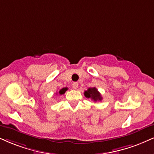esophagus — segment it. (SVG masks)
Listing matches in <instances>:
<instances>
[{"mask_svg":"<svg viewBox=\"0 0 154 154\" xmlns=\"http://www.w3.org/2000/svg\"><path fill=\"white\" fill-rule=\"evenodd\" d=\"M73 87L74 89H77L78 87H79V83L74 82V83H73Z\"/></svg>","mask_w":154,"mask_h":154,"instance_id":"34e87169","label":"esophagus"}]
</instances>
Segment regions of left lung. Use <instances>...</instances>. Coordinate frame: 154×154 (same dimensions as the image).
Instances as JSON below:
<instances>
[{"label": "left lung", "mask_w": 154, "mask_h": 154, "mask_svg": "<svg viewBox=\"0 0 154 154\" xmlns=\"http://www.w3.org/2000/svg\"><path fill=\"white\" fill-rule=\"evenodd\" d=\"M84 96L86 98H91L94 101H100L102 100V97L100 96V94L98 91V90L95 87L94 88H88L87 91H85Z\"/></svg>", "instance_id": "8db88e82"}]
</instances>
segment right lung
I'll use <instances>...</instances> for the list:
<instances>
[{"label": "right lung", "instance_id": "obj_1", "mask_svg": "<svg viewBox=\"0 0 154 154\" xmlns=\"http://www.w3.org/2000/svg\"><path fill=\"white\" fill-rule=\"evenodd\" d=\"M67 90H68V88H63L62 89H60V90L58 93H56V94H59V95H63V94H65V92Z\"/></svg>", "mask_w": 154, "mask_h": 154}]
</instances>
